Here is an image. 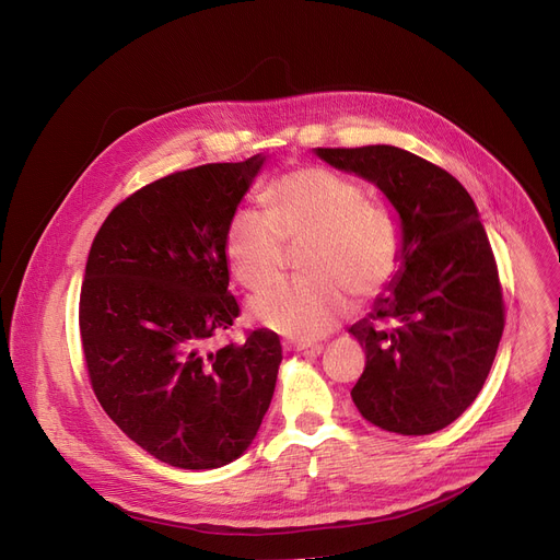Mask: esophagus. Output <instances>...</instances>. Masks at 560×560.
I'll return each mask as SVG.
<instances>
[{
	"instance_id": "34e87169",
	"label": "esophagus",
	"mask_w": 560,
	"mask_h": 560,
	"mask_svg": "<svg viewBox=\"0 0 560 560\" xmlns=\"http://www.w3.org/2000/svg\"><path fill=\"white\" fill-rule=\"evenodd\" d=\"M315 345L304 342V340H283V349L285 351H304V349H313Z\"/></svg>"
}]
</instances>
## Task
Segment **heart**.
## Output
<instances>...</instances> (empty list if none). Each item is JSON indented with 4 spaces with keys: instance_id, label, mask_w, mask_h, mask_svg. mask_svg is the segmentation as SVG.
<instances>
[{
    "instance_id": "1",
    "label": "heart",
    "mask_w": 560,
    "mask_h": 560,
    "mask_svg": "<svg viewBox=\"0 0 560 560\" xmlns=\"http://www.w3.org/2000/svg\"><path fill=\"white\" fill-rule=\"evenodd\" d=\"M268 213L235 211L224 235L229 268L245 288L265 290L300 247L304 279L281 283L249 304L258 325L281 336L315 340L329 334L351 308V292L372 298L401 262L395 215L365 199L342 174L302 167L265 190Z\"/></svg>"
}]
</instances>
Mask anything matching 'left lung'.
Segmentation results:
<instances>
[{
  "mask_svg": "<svg viewBox=\"0 0 560 560\" xmlns=\"http://www.w3.org/2000/svg\"><path fill=\"white\" fill-rule=\"evenodd\" d=\"M313 152L374 184L399 215V270L349 327L368 359L351 399L384 431L445 429L481 393L504 331L502 285L477 206L450 172L393 144Z\"/></svg>",
  "mask_w": 560,
  "mask_h": 560,
  "instance_id": "8db88e82",
  "label": "left lung"
}]
</instances>
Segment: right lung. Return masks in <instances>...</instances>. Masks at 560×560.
Segmentation results:
<instances>
[{
    "instance_id": "1",
    "label": "right lung",
    "mask_w": 560,
    "mask_h": 560,
    "mask_svg": "<svg viewBox=\"0 0 560 560\" xmlns=\"http://www.w3.org/2000/svg\"><path fill=\"white\" fill-rule=\"evenodd\" d=\"M262 163L256 154L163 176L115 206L88 254L79 329L93 390L136 445L172 467L243 456L275 395V331L209 347L241 313L224 235Z\"/></svg>"
}]
</instances>
